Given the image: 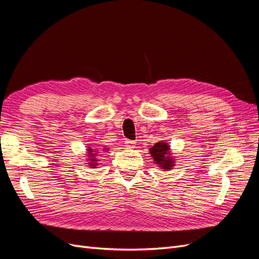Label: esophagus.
<instances>
[{"label": "esophagus", "instance_id": "esophagus-1", "mask_svg": "<svg viewBox=\"0 0 259 259\" xmlns=\"http://www.w3.org/2000/svg\"><path fill=\"white\" fill-rule=\"evenodd\" d=\"M125 146H126V148L127 149H134L135 148V142H133V140H128V139H126L125 140Z\"/></svg>", "mask_w": 259, "mask_h": 259}]
</instances>
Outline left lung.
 <instances>
[{
	"label": "left lung",
	"instance_id": "left-lung-1",
	"mask_svg": "<svg viewBox=\"0 0 259 259\" xmlns=\"http://www.w3.org/2000/svg\"><path fill=\"white\" fill-rule=\"evenodd\" d=\"M149 152L153 158L154 163L164 171L169 170L175 166V158L170 151L169 145L164 140L154 144V146L149 149Z\"/></svg>",
	"mask_w": 259,
	"mask_h": 259
}]
</instances>
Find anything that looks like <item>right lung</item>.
Wrapping results in <instances>:
<instances>
[{"label": "right lung", "mask_w": 259, "mask_h": 259, "mask_svg": "<svg viewBox=\"0 0 259 259\" xmlns=\"http://www.w3.org/2000/svg\"><path fill=\"white\" fill-rule=\"evenodd\" d=\"M109 150L108 148H104L103 149V151L104 152H107ZM86 154H88V158H86V161H88L89 163H86L88 164V165L91 167V168H96V166H97V164H98V159H97V156H98V150L97 149H92L91 147H89L88 149H86Z\"/></svg>", "instance_id": "add662e5"}]
</instances>
